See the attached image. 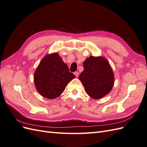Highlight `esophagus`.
Returning <instances> with one entry per match:
<instances>
[{
  "label": "esophagus",
  "mask_w": 147,
  "mask_h": 147,
  "mask_svg": "<svg viewBox=\"0 0 147 147\" xmlns=\"http://www.w3.org/2000/svg\"><path fill=\"white\" fill-rule=\"evenodd\" d=\"M74 75H75V77H78V75H79V73H78V72H74Z\"/></svg>",
  "instance_id": "obj_1"
}]
</instances>
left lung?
I'll list each match as a JSON object with an SVG mask.
<instances>
[{
    "label": "left lung",
    "mask_w": 147,
    "mask_h": 147,
    "mask_svg": "<svg viewBox=\"0 0 147 147\" xmlns=\"http://www.w3.org/2000/svg\"><path fill=\"white\" fill-rule=\"evenodd\" d=\"M84 70L79 76L89 96L100 99L108 94L113 86L114 74L107 59L91 56L83 62Z\"/></svg>",
    "instance_id": "1"
}]
</instances>
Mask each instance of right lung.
Wrapping results in <instances>:
<instances>
[{
  "mask_svg": "<svg viewBox=\"0 0 147 147\" xmlns=\"http://www.w3.org/2000/svg\"><path fill=\"white\" fill-rule=\"evenodd\" d=\"M75 78L58 53H53L44 56L39 63L34 72V82L40 94L53 99L59 97Z\"/></svg>",
  "mask_w": 147,
  "mask_h": 147,
  "instance_id": "obj_1",
  "label": "right lung"
}]
</instances>
